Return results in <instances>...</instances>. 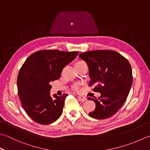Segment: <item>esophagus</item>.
Returning a JSON list of instances; mask_svg holds the SVG:
<instances>
[{
	"mask_svg": "<svg viewBox=\"0 0 150 150\" xmlns=\"http://www.w3.org/2000/svg\"><path fill=\"white\" fill-rule=\"evenodd\" d=\"M78 99L81 102H84L86 100V98H84L83 96H78Z\"/></svg>",
	"mask_w": 150,
	"mask_h": 150,
	"instance_id": "34e87169",
	"label": "esophagus"
}]
</instances>
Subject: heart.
<instances>
[{
  "instance_id": "b5f03b06",
  "label": "heart",
  "mask_w": 150,
  "mask_h": 150,
  "mask_svg": "<svg viewBox=\"0 0 150 150\" xmlns=\"http://www.w3.org/2000/svg\"><path fill=\"white\" fill-rule=\"evenodd\" d=\"M84 64H86V63L84 62L83 61H79L77 62H76L75 66H82V65H84ZM73 89H74L75 90H78V87L77 86H75L74 87H73Z\"/></svg>"
}]
</instances>
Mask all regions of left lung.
<instances>
[{"mask_svg":"<svg viewBox=\"0 0 150 150\" xmlns=\"http://www.w3.org/2000/svg\"><path fill=\"white\" fill-rule=\"evenodd\" d=\"M89 69L90 86L101 93L97 98H88L96 103V108L88 114L102 120L114 115L126 101L133 83L132 69L129 61L114 51H92L79 54Z\"/></svg>","mask_w":150,"mask_h":150,"instance_id":"left-lung-1","label":"left lung"}]
</instances>
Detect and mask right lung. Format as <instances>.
<instances>
[{
  "label": "right lung",
  "instance_id": "obj_1",
  "mask_svg": "<svg viewBox=\"0 0 150 150\" xmlns=\"http://www.w3.org/2000/svg\"><path fill=\"white\" fill-rule=\"evenodd\" d=\"M78 54L43 50L31 54L23 64L17 77V90L22 107L34 122L48 125L61 116L67 94L51 96V83L60 78L64 67Z\"/></svg>",
  "mask_w": 150,
  "mask_h": 150
}]
</instances>
